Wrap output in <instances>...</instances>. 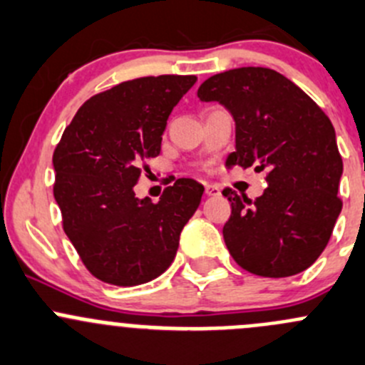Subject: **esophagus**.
<instances>
[{
	"mask_svg": "<svg viewBox=\"0 0 365 365\" xmlns=\"http://www.w3.org/2000/svg\"><path fill=\"white\" fill-rule=\"evenodd\" d=\"M205 195L207 197H216V195H220V187L215 186V184H207L205 186Z\"/></svg>",
	"mask_w": 365,
	"mask_h": 365,
	"instance_id": "34e87169",
	"label": "esophagus"
}]
</instances>
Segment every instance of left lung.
I'll return each mask as SVG.
<instances>
[{"instance_id":"left-lung-1","label":"left lung","mask_w":365,"mask_h":365,"mask_svg":"<svg viewBox=\"0 0 365 365\" xmlns=\"http://www.w3.org/2000/svg\"><path fill=\"white\" fill-rule=\"evenodd\" d=\"M220 103L236 124L229 167L266 170L255 200L232 190L223 240L234 261L261 277H291L314 264L341 215L342 160L330 118L302 88L266 67L211 76L197 92Z\"/></svg>"}]
</instances>
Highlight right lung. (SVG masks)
<instances>
[{
    "instance_id": "1",
    "label": "right lung",
    "mask_w": 365,
    "mask_h": 365,
    "mask_svg": "<svg viewBox=\"0 0 365 365\" xmlns=\"http://www.w3.org/2000/svg\"><path fill=\"white\" fill-rule=\"evenodd\" d=\"M195 76H149L90 97L53 154L55 200L83 264L113 286H138L174 261L179 236L200 205L204 186L178 179L154 204L138 198L142 165L161 150L175 104Z\"/></svg>"
}]
</instances>
